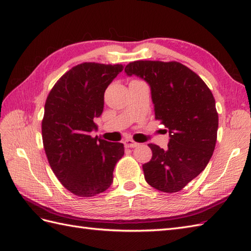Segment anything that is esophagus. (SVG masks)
<instances>
[{"label": "esophagus", "instance_id": "esophagus-1", "mask_svg": "<svg viewBox=\"0 0 251 251\" xmlns=\"http://www.w3.org/2000/svg\"><path fill=\"white\" fill-rule=\"evenodd\" d=\"M124 146L126 148H136V147L139 146V143H137V142L132 141V140H125L124 141Z\"/></svg>", "mask_w": 251, "mask_h": 251}]
</instances>
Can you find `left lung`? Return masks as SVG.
Listing matches in <instances>:
<instances>
[{
    "instance_id": "1",
    "label": "left lung",
    "mask_w": 251,
    "mask_h": 251,
    "mask_svg": "<svg viewBox=\"0 0 251 251\" xmlns=\"http://www.w3.org/2000/svg\"><path fill=\"white\" fill-rule=\"evenodd\" d=\"M125 72L148 83L155 119L168 128L166 150L149 145L153 155L142 165L147 182L166 193L182 190L214 153L218 131L214 96L196 73L176 61H134Z\"/></svg>"
}]
</instances>
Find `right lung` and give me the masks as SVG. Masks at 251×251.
Returning a JSON list of instances; mask_svg holds the SVG:
<instances>
[{
  "label": "right lung",
  "mask_w": 251,
  "mask_h": 251,
  "mask_svg": "<svg viewBox=\"0 0 251 251\" xmlns=\"http://www.w3.org/2000/svg\"><path fill=\"white\" fill-rule=\"evenodd\" d=\"M123 65L84 62L59 78L46 99L42 137L49 163L61 184L82 197L102 193L113 182L123 143L93 138L103 111L104 92Z\"/></svg>",
  "instance_id": "add662e5"
}]
</instances>
